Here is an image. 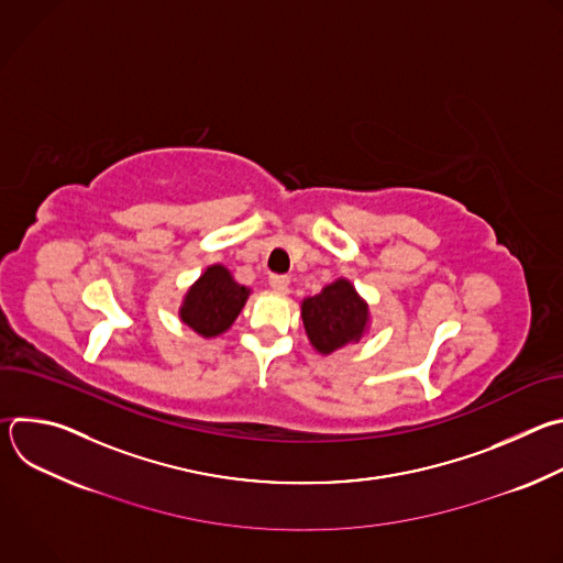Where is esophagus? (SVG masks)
Returning <instances> with one entry per match:
<instances>
[{
    "label": "esophagus",
    "instance_id": "obj_1",
    "mask_svg": "<svg viewBox=\"0 0 563 563\" xmlns=\"http://www.w3.org/2000/svg\"><path fill=\"white\" fill-rule=\"evenodd\" d=\"M269 285L276 294H287L289 291V278L287 276H272Z\"/></svg>",
    "mask_w": 563,
    "mask_h": 563
}]
</instances>
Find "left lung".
<instances>
[{
	"label": "left lung",
	"instance_id": "obj_1",
	"mask_svg": "<svg viewBox=\"0 0 563 563\" xmlns=\"http://www.w3.org/2000/svg\"><path fill=\"white\" fill-rule=\"evenodd\" d=\"M300 316L309 343L320 354H332L334 350L356 343L367 330L369 320L367 302L345 278H339L320 294L305 298Z\"/></svg>",
	"mask_w": 563,
	"mask_h": 563
}]
</instances>
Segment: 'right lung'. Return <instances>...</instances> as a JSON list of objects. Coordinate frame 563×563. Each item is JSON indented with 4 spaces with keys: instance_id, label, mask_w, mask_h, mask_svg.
Here are the masks:
<instances>
[{
    "instance_id": "obj_1",
    "label": "right lung",
    "mask_w": 563,
    "mask_h": 563,
    "mask_svg": "<svg viewBox=\"0 0 563 563\" xmlns=\"http://www.w3.org/2000/svg\"><path fill=\"white\" fill-rule=\"evenodd\" d=\"M247 296L250 289L238 285L227 267L211 265L187 291L180 318L194 332L211 339L231 328L240 309L245 307Z\"/></svg>"
}]
</instances>
